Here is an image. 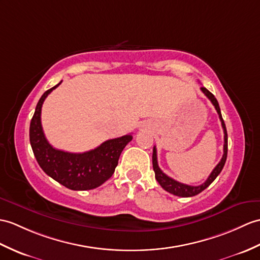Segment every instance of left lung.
<instances>
[{"label":"left lung","instance_id":"8db88e82","mask_svg":"<svg viewBox=\"0 0 260 260\" xmlns=\"http://www.w3.org/2000/svg\"><path fill=\"white\" fill-rule=\"evenodd\" d=\"M201 89H202V92L209 99V101L213 103V105L215 106L216 111L219 115V119L221 122L222 129H224V155H222L220 161L218 162V164H217V166L213 170L212 174L209 175V177L207 178L206 182H205L202 185H199V186H190V185L179 183V182H177V180L168 177L166 174L161 172V170L158 167V162H157V150H156V147L154 146V149H153V168H154V172H155V178L166 191L171 192V194H173V195L179 196V197H191V196L198 195L199 192H202L204 189H206L207 187L216 179V177L220 174L222 167H224L225 162H226V158H227L228 136H227L226 125L224 123V119H222V117H221L219 104H218V102H217L215 96L212 93H210L207 88L201 87Z\"/></svg>","mask_w":260,"mask_h":260}]
</instances>
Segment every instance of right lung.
I'll use <instances>...</instances> for the list:
<instances>
[{"instance_id": "1", "label": "right lung", "mask_w": 260, "mask_h": 260, "mask_svg": "<svg viewBox=\"0 0 260 260\" xmlns=\"http://www.w3.org/2000/svg\"><path fill=\"white\" fill-rule=\"evenodd\" d=\"M61 83L47 89L36 105L29 124V142L36 160L48 176L72 190L94 189L112 177L120 153L133 136L124 135L108 140L85 153H69L54 148L42 128L41 111L47 95Z\"/></svg>"}]
</instances>
